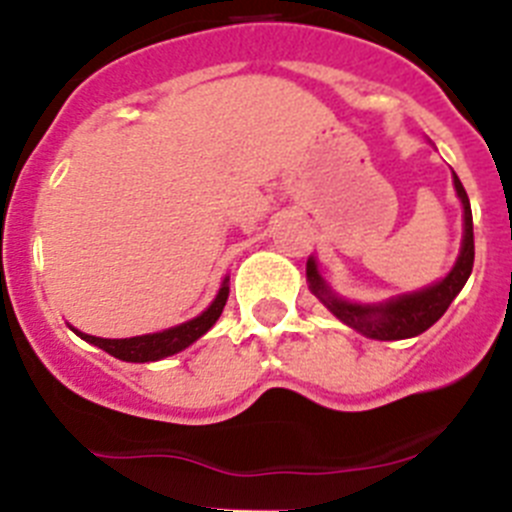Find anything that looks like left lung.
<instances>
[{
  "label": "left lung",
  "instance_id": "1",
  "mask_svg": "<svg viewBox=\"0 0 512 512\" xmlns=\"http://www.w3.org/2000/svg\"><path fill=\"white\" fill-rule=\"evenodd\" d=\"M454 187L459 194L461 207H464V238H461V251L454 269L431 287L410 292V295L392 297L379 305H356L343 297H338L333 289L320 277L315 259H307V282H310L312 295L318 297L341 323L354 328L356 333L377 341H402V338L420 336L423 330L431 328L443 312L449 310L454 297L461 287L467 284L474 266V228H472V207H469L467 189L461 187L459 176L454 174Z\"/></svg>",
  "mask_w": 512,
  "mask_h": 512
}]
</instances>
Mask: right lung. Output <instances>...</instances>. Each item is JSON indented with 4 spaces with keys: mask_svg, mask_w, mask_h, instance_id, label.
Here are the masks:
<instances>
[{
    "mask_svg": "<svg viewBox=\"0 0 512 512\" xmlns=\"http://www.w3.org/2000/svg\"><path fill=\"white\" fill-rule=\"evenodd\" d=\"M225 302H228V279L223 282L217 297L212 300V305L207 307L202 315H197L194 320L176 325V328L161 330V333H148V336H135V338H97L89 336V333H81L76 330V336H81L87 343H94L102 351H107L110 356L122 361H135V364H143V361H158L166 359V356H174L179 351H184L187 346H192L197 338H202L212 325L217 323L220 312H223Z\"/></svg>",
    "mask_w": 512,
    "mask_h": 512,
    "instance_id": "1",
    "label": "right lung"
}]
</instances>
